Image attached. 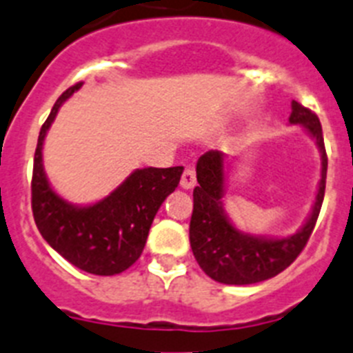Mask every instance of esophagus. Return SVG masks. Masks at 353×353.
Segmentation results:
<instances>
[{
	"label": "esophagus",
	"mask_w": 353,
	"mask_h": 353,
	"mask_svg": "<svg viewBox=\"0 0 353 353\" xmlns=\"http://www.w3.org/2000/svg\"><path fill=\"white\" fill-rule=\"evenodd\" d=\"M197 185V174H195L194 165H186L185 170H183V176H181V186L183 188H194Z\"/></svg>",
	"instance_id": "34e87169"
}]
</instances>
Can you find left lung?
<instances>
[{"label":"left lung","mask_w":353,"mask_h":353,"mask_svg":"<svg viewBox=\"0 0 353 353\" xmlns=\"http://www.w3.org/2000/svg\"><path fill=\"white\" fill-rule=\"evenodd\" d=\"M290 122L304 125L312 139L316 140L321 154V179L311 216L304 228L288 238H265L238 231L229 222L222 204L225 185L223 152L208 151L199 158V186L194 190L190 245L199 266L216 283L241 286L275 277L299 257L316 225L327 179V152L320 119L316 113L293 101Z\"/></svg>","instance_id":"1"}]
</instances>
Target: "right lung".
Here are the masks:
<instances>
[{
  "label": "right lung",
  "instance_id": "1",
  "mask_svg": "<svg viewBox=\"0 0 353 353\" xmlns=\"http://www.w3.org/2000/svg\"><path fill=\"white\" fill-rule=\"evenodd\" d=\"M79 87L81 83H76L58 97L41 128L33 158V219L42 238L70 265L94 275H115L140 257L152 220L179 185L183 167L137 168L92 206H74L54 194L42 165V143L60 106Z\"/></svg>",
  "mask_w": 353,
  "mask_h": 353
}]
</instances>
